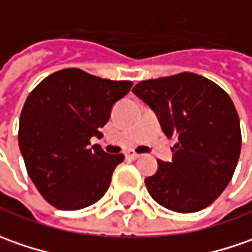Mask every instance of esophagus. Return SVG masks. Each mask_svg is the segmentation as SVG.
Returning <instances> with one entry per match:
<instances>
[{
  "instance_id": "obj_1",
  "label": "esophagus",
  "mask_w": 252,
  "mask_h": 252,
  "mask_svg": "<svg viewBox=\"0 0 252 252\" xmlns=\"http://www.w3.org/2000/svg\"><path fill=\"white\" fill-rule=\"evenodd\" d=\"M126 156L128 158V159H132V160H135V159H139V158H141V155L132 152V151H128V152L126 153Z\"/></svg>"
}]
</instances>
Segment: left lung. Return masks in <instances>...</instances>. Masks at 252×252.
<instances>
[{"label":"left lung","instance_id":"1","mask_svg":"<svg viewBox=\"0 0 252 252\" xmlns=\"http://www.w3.org/2000/svg\"><path fill=\"white\" fill-rule=\"evenodd\" d=\"M132 92L155 111L164 135L176 139L171 161L158 160V171L145 178L151 196L180 213L209 206L230 183L241 151L239 114L229 94L192 72L142 81Z\"/></svg>","mask_w":252,"mask_h":252}]
</instances>
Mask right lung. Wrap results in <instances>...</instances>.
Listing matches in <instances>:
<instances>
[{"mask_svg":"<svg viewBox=\"0 0 252 252\" xmlns=\"http://www.w3.org/2000/svg\"><path fill=\"white\" fill-rule=\"evenodd\" d=\"M129 81H110L66 68L48 75L31 92L19 120V149L41 196L61 211L97 202L109 189L124 155H109L92 136L109 121Z\"/></svg>","mask_w":252,"mask_h":252,"instance_id":"1","label":"right lung"}]
</instances>
